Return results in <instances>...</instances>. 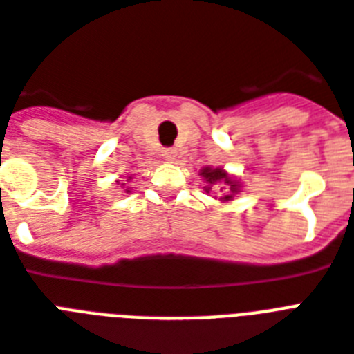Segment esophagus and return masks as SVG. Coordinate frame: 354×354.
Returning <instances> with one entry per match:
<instances>
[{
	"mask_svg": "<svg viewBox=\"0 0 354 354\" xmlns=\"http://www.w3.org/2000/svg\"><path fill=\"white\" fill-rule=\"evenodd\" d=\"M163 158H165L167 161H174V158H176V150L174 149H167V150H163Z\"/></svg>",
	"mask_w": 354,
	"mask_h": 354,
	"instance_id": "esophagus-1",
	"label": "esophagus"
}]
</instances>
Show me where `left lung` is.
<instances>
[{
	"label": "left lung",
	"instance_id": "1",
	"mask_svg": "<svg viewBox=\"0 0 354 354\" xmlns=\"http://www.w3.org/2000/svg\"><path fill=\"white\" fill-rule=\"evenodd\" d=\"M200 176L204 178L205 193H211V191H218L221 193V202L226 204V202H232L236 194L242 191L241 180H236L233 174L224 169V167H202L200 169ZM216 198V196H215Z\"/></svg>",
	"mask_w": 354,
	"mask_h": 354
}]
</instances>
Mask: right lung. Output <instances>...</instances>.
Here are the masks:
<instances>
[{
	"label": "right lung",
	"mask_w": 354,
	"mask_h": 354,
	"mask_svg": "<svg viewBox=\"0 0 354 354\" xmlns=\"http://www.w3.org/2000/svg\"><path fill=\"white\" fill-rule=\"evenodd\" d=\"M130 180H132V176H127V180H118V183H119V185H121L122 189H124V185H127V183H124V182H130ZM124 193H130V187L124 189Z\"/></svg>",
	"instance_id": "obj_1"
}]
</instances>
